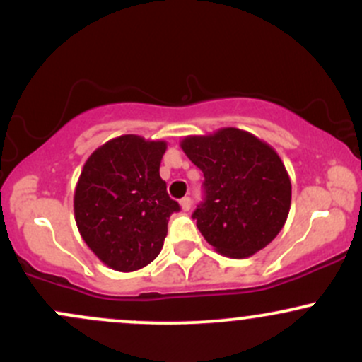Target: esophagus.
<instances>
[{
    "mask_svg": "<svg viewBox=\"0 0 362 362\" xmlns=\"http://www.w3.org/2000/svg\"><path fill=\"white\" fill-rule=\"evenodd\" d=\"M190 206H192V201H190V197L180 199V207H182V211H189Z\"/></svg>",
    "mask_w": 362,
    "mask_h": 362,
    "instance_id": "1",
    "label": "esophagus"
}]
</instances>
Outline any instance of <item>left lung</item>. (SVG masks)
I'll return each instance as SVG.
<instances>
[{"label": "left lung", "instance_id": "left-lung-1", "mask_svg": "<svg viewBox=\"0 0 362 362\" xmlns=\"http://www.w3.org/2000/svg\"><path fill=\"white\" fill-rule=\"evenodd\" d=\"M180 148L206 178V201L192 214L206 242L230 259L267 247L291 209V178L276 149L236 127L185 136Z\"/></svg>", "mask_w": 362, "mask_h": 362}]
</instances>
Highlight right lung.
I'll return each mask as SVG.
<instances>
[{"label": "right lung", "mask_w": 362, "mask_h": 362, "mask_svg": "<svg viewBox=\"0 0 362 362\" xmlns=\"http://www.w3.org/2000/svg\"><path fill=\"white\" fill-rule=\"evenodd\" d=\"M167 141L124 134L98 146L85 161L74 189V221L102 264L119 272L146 267L167 236L172 213L160 163Z\"/></svg>", "instance_id": "add662e5"}]
</instances>
